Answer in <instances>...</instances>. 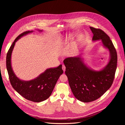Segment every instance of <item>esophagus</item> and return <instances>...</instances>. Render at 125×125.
<instances>
[{"label": "esophagus", "instance_id": "esophagus-1", "mask_svg": "<svg viewBox=\"0 0 125 125\" xmlns=\"http://www.w3.org/2000/svg\"><path fill=\"white\" fill-rule=\"evenodd\" d=\"M62 69H63L64 72H65V70H66V67H65V66L64 65H62Z\"/></svg>", "mask_w": 125, "mask_h": 125}]
</instances>
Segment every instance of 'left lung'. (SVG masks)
<instances>
[{"instance_id":"obj_1","label":"left lung","mask_w":125,"mask_h":125,"mask_svg":"<svg viewBox=\"0 0 125 125\" xmlns=\"http://www.w3.org/2000/svg\"><path fill=\"white\" fill-rule=\"evenodd\" d=\"M93 41L101 40L103 46L110 53L108 64L101 71L89 69L80 57H71L64 61L65 74L74 95L83 102L94 101L100 97L112 85L117 64V54L109 37L100 29L90 27Z\"/></svg>"}]
</instances>
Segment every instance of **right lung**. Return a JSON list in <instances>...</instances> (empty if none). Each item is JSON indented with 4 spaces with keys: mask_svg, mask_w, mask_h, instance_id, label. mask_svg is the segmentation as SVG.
Here are the masks:
<instances>
[{
    "mask_svg": "<svg viewBox=\"0 0 125 125\" xmlns=\"http://www.w3.org/2000/svg\"><path fill=\"white\" fill-rule=\"evenodd\" d=\"M32 31H25L16 38L7 53L6 68L10 82L14 90L26 99L40 102L47 99L51 95L57 80L63 73V71L62 65H60L56 68L46 69L39 77L29 81L21 80L16 77L12 69L11 63V54L15 42L22 37Z\"/></svg>",
    "mask_w": 125,
    "mask_h": 125,
    "instance_id": "right-lung-1",
    "label": "right lung"
}]
</instances>
